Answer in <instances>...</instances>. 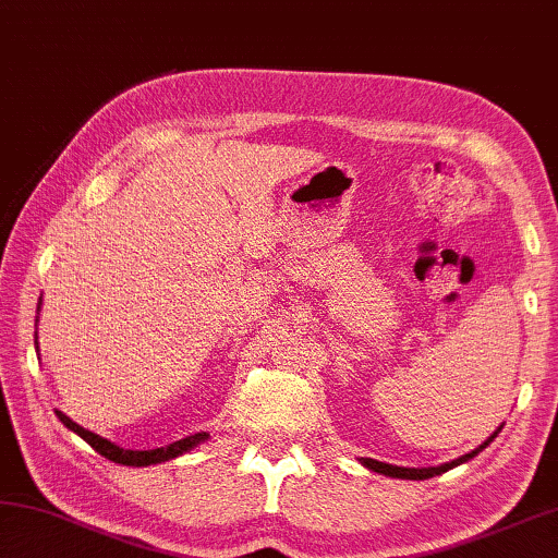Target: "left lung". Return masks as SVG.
<instances>
[{
    "mask_svg": "<svg viewBox=\"0 0 558 558\" xmlns=\"http://www.w3.org/2000/svg\"><path fill=\"white\" fill-rule=\"evenodd\" d=\"M498 432H500V429H498ZM498 432L490 434V439H485L478 449H473L471 453H465V456H461V459H456V461H451V463L437 465V469H402V465H390V463H383V461H376V459H361V463L366 465V469H371V471L383 473V475H390V478H410V481H424V478H434V475H441V473H447L449 469H453V465H459V463L471 461L475 453L483 451V449L488 447V444H490L495 437H498Z\"/></svg>",
    "mask_w": 558,
    "mask_h": 558,
    "instance_id": "left-lung-1",
    "label": "left lung"
}]
</instances>
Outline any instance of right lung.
Segmentation results:
<instances>
[{
    "mask_svg": "<svg viewBox=\"0 0 558 558\" xmlns=\"http://www.w3.org/2000/svg\"><path fill=\"white\" fill-rule=\"evenodd\" d=\"M36 349H38V341H36ZM58 420L65 424L68 429H73L77 437H83L89 447H93L97 453H102L105 459L114 461V463H124V465H150V463H160V461H168V459H175V456L190 451L192 447H197L199 441L207 439V432H197V434H190L185 439H178L173 444H168V447H160V449H150V451H131V449H121L117 444H111L107 439L99 437V434H93L80 427L70 417H65L63 412H56Z\"/></svg>",
    "mask_w": 558,
    "mask_h": 558,
    "instance_id": "1",
    "label": "right lung"
}]
</instances>
